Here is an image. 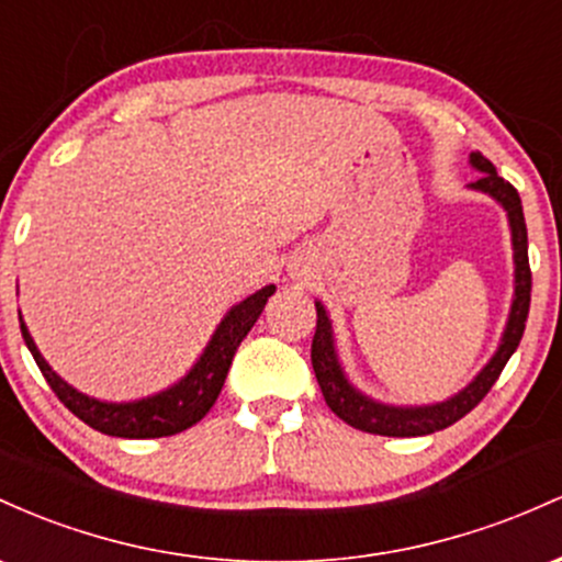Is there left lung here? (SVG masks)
Segmentation results:
<instances>
[{"label": "left lung", "mask_w": 562, "mask_h": 562, "mask_svg": "<svg viewBox=\"0 0 562 562\" xmlns=\"http://www.w3.org/2000/svg\"><path fill=\"white\" fill-rule=\"evenodd\" d=\"M470 167L481 172V178L470 182V191L485 193V196H491L502 206L504 214H507L509 238H513L515 292L499 345H496L488 363H485L459 393H453L446 401L438 403L395 406V403L371 398V395H366L363 390H358L356 384L350 382V376L345 374L342 369V361H339L329 311H326L324 302L315 300L318 324H315L311 350L315 380L321 384L326 406H329L339 419L348 422L350 427H356V430L387 435V438H417V435L443 430V427L462 419L464 414H470L472 408L485 398V393H488V390L494 387V382L499 380L502 369L507 366L509 358H513V352L518 350L522 331H526L528 305H531V268H528V231L526 217H522V204L518 191L496 175L494 164L485 159L483 154L472 150Z\"/></svg>", "instance_id": "8db88e82"}]
</instances>
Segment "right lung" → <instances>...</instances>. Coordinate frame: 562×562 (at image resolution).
Wrapping results in <instances>:
<instances>
[{
    "label": "right lung",
    "mask_w": 562,
    "mask_h": 562,
    "mask_svg": "<svg viewBox=\"0 0 562 562\" xmlns=\"http://www.w3.org/2000/svg\"><path fill=\"white\" fill-rule=\"evenodd\" d=\"M273 292L276 286L268 283V286L249 294L247 300L236 302L223 315V321L217 324V329H214L210 342H206L204 352L196 358V363L175 384L137 401H100L81 393V390L68 384L53 366L44 361L23 315L21 331L23 342H26L31 356H34L44 380L55 390L63 406L77 414L85 425H90L98 432L113 435V438H164V435L188 430V427H193L199 419L206 417V412L214 406L220 390H223L238 345L251 331L255 321L260 318L265 302Z\"/></svg>",
    "instance_id": "add662e5"
}]
</instances>
